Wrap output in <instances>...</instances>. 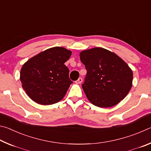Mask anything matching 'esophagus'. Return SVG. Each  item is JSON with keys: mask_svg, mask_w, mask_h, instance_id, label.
<instances>
[{"mask_svg": "<svg viewBox=\"0 0 151 151\" xmlns=\"http://www.w3.org/2000/svg\"><path fill=\"white\" fill-rule=\"evenodd\" d=\"M82 81H83V79H82V78H79L78 79H77L75 81V83L76 84H81L82 83Z\"/></svg>", "mask_w": 151, "mask_h": 151, "instance_id": "esophagus-1", "label": "esophagus"}]
</instances>
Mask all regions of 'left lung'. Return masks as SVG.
<instances>
[{
  "instance_id": "1",
  "label": "left lung",
  "mask_w": 151,
  "mask_h": 151,
  "mask_svg": "<svg viewBox=\"0 0 151 151\" xmlns=\"http://www.w3.org/2000/svg\"><path fill=\"white\" fill-rule=\"evenodd\" d=\"M80 59L87 70L82 87L94 105L112 107L129 93L132 85V70L115 53L96 47L81 52Z\"/></svg>"
}]
</instances>
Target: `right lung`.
I'll return each mask as SVG.
<instances>
[{
  "instance_id": "obj_1",
  "label": "right lung",
  "mask_w": 151,
  "mask_h": 151,
  "mask_svg": "<svg viewBox=\"0 0 151 151\" xmlns=\"http://www.w3.org/2000/svg\"><path fill=\"white\" fill-rule=\"evenodd\" d=\"M72 52L55 47L30 58L22 65L20 74L22 86L33 101L49 105L62 100L73 83L65 63Z\"/></svg>"
}]
</instances>
